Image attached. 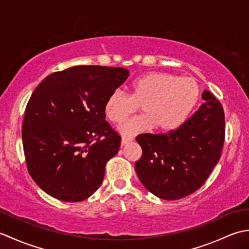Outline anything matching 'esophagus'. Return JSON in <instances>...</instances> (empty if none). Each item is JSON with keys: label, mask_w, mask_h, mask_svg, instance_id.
Segmentation results:
<instances>
[{"label": "esophagus", "mask_w": 249, "mask_h": 249, "mask_svg": "<svg viewBox=\"0 0 249 249\" xmlns=\"http://www.w3.org/2000/svg\"><path fill=\"white\" fill-rule=\"evenodd\" d=\"M133 140H134V138H128V137H123V138H122V140H121V144H122V146L126 145V144H128L129 142H131Z\"/></svg>", "instance_id": "esophagus-1"}]
</instances>
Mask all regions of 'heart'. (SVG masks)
<instances>
[{
	"instance_id": "b5f03b06",
	"label": "heart",
	"mask_w": 249,
	"mask_h": 249,
	"mask_svg": "<svg viewBox=\"0 0 249 249\" xmlns=\"http://www.w3.org/2000/svg\"><path fill=\"white\" fill-rule=\"evenodd\" d=\"M127 89L128 95L120 89L113 91L105 103V113L114 124L123 123L141 106L143 114L119 128L124 136H134L155 126L163 133L176 130L186 121L200 97L196 79L160 71L136 78Z\"/></svg>"
}]
</instances>
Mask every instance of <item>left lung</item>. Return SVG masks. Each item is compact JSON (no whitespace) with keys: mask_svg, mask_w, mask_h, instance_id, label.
I'll return each instance as SVG.
<instances>
[{"mask_svg":"<svg viewBox=\"0 0 249 249\" xmlns=\"http://www.w3.org/2000/svg\"><path fill=\"white\" fill-rule=\"evenodd\" d=\"M204 103L176 130L142 134L136 140L142 156L135 169L150 193L178 200L199 189L218 162L225 141V112L210 91Z\"/></svg>","mask_w":249,"mask_h":249,"instance_id":"left-lung-1","label":"left lung"}]
</instances>
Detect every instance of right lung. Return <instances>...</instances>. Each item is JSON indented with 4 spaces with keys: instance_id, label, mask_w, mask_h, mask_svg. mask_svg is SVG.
Segmentation results:
<instances>
[{
    "instance_id": "1",
    "label": "right lung",
    "mask_w": 249,
    "mask_h": 249,
    "mask_svg": "<svg viewBox=\"0 0 249 249\" xmlns=\"http://www.w3.org/2000/svg\"><path fill=\"white\" fill-rule=\"evenodd\" d=\"M123 67L75 66L46 77L26 105L22 143L28 171L45 193L66 202L99 188L121 137L105 103L128 78Z\"/></svg>"
}]
</instances>
